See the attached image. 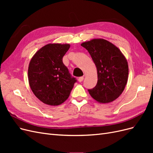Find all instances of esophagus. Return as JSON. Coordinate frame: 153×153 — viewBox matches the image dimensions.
Segmentation results:
<instances>
[{"label": "esophagus", "instance_id": "34e87169", "mask_svg": "<svg viewBox=\"0 0 153 153\" xmlns=\"http://www.w3.org/2000/svg\"><path fill=\"white\" fill-rule=\"evenodd\" d=\"M78 82H82L83 80H84V76L79 77V78H78Z\"/></svg>", "mask_w": 153, "mask_h": 153}]
</instances>
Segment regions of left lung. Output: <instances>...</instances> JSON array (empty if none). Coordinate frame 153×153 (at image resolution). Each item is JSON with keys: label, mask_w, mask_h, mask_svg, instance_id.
<instances>
[{"label": "left lung", "mask_w": 153, "mask_h": 153, "mask_svg": "<svg viewBox=\"0 0 153 153\" xmlns=\"http://www.w3.org/2000/svg\"><path fill=\"white\" fill-rule=\"evenodd\" d=\"M92 57L98 73V82L89 93L100 103L112 102L121 94L126 85L128 65L119 49L103 39H94L81 44Z\"/></svg>", "instance_id": "1"}]
</instances>
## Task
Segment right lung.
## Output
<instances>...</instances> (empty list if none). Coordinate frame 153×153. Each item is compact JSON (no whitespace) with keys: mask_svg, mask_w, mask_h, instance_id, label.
<instances>
[{"mask_svg":"<svg viewBox=\"0 0 153 153\" xmlns=\"http://www.w3.org/2000/svg\"><path fill=\"white\" fill-rule=\"evenodd\" d=\"M69 47V44H48L30 60L29 85L34 95L45 104L55 106L64 102L77 82L62 62Z\"/></svg>","mask_w":153,"mask_h":153,"instance_id":"obj_1","label":"right lung"}]
</instances>
